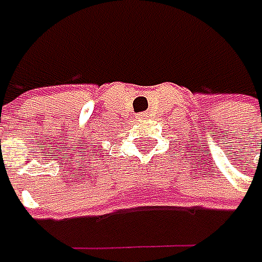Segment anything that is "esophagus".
I'll use <instances>...</instances> for the list:
<instances>
[{"instance_id": "1", "label": "esophagus", "mask_w": 262, "mask_h": 262, "mask_svg": "<svg viewBox=\"0 0 262 262\" xmlns=\"http://www.w3.org/2000/svg\"><path fill=\"white\" fill-rule=\"evenodd\" d=\"M147 118H149V113H147V112H143V113L138 115V119H140V121H146Z\"/></svg>"}]
</instances>
